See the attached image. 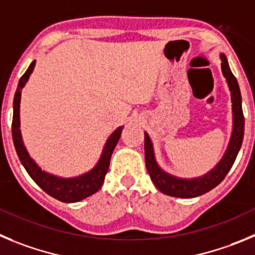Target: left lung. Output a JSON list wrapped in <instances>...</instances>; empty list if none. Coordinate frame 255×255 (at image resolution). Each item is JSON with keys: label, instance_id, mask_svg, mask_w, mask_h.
<instances>
[{"label": "left lung", "instance_id": "obj_1", "mask_svg": "<svg viewBox=\"0 0 255 255\" xmlns=\"http://www.w3.org/2000/svg\"><path fill=\"white\" fill-rule=\"evenodd\" d=\"M221 61L222 73L226 77V81H228L229 88H230L231 91L234 128L228 150H226L219 165L212 171H210L207 175L202 176V178L190 179V180L174 178V176L164 173L156 164L152 143H151L147 133H144V161H146V167H147L151 180L156 185V188L162 193L167 194V196L180 197V198H193V197L202 196V194L210 192L211 189L217 187L224 180L225 176L228 175L234 161H235L236 156L239 153L240 147H242L243 137H244V114H243L239 84L236 81V77L231 72L228 59L224 54H221Z\"/></svg>", "mask_w": 255, "mask_h": 255}]
</instances>
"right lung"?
Masks as SVG:
<instances>
[{
    "mask_svg": "<svg viewBox=\"0 0 255 255\" xmlns=\"http://www.w3.org/2000/svg\"><path fill=\"white\" fill-rule=\"evenodd\" d=\"M34 65H35V61L31 62V65L29 66L26 72L21 76L19 85H17V89H16L15 98H13L12 139L13 144H15V150L17 152L20 161L24 165L25 170L31 176L34 182L44 190L45 193H48L49 196L53 197V198L58 199V201L66 202V203L79 202L81 199L86 198V197L91 196V194L96 193L103 185L105 175L108 173V169H109V164H111L112 153H113L114 148H116L117 143L119 141V137H121V133H122V127H119L118 129L114 130L113 134L108 138L99 162L89 173L84 174L81 176H77V178L62 179L42 171V169L31 160V157L27 153L26 148H25L24 143H22L21 134H20L19 113L21 89L24 88V85L26 84L27 79L30 76V73L33 72Z\"/></svg>",
    "mask_w": 255,
    "mask_h": 255,
    "instance_id": "obj_1",
    "label": "right lung"
}]
</instances>
